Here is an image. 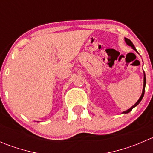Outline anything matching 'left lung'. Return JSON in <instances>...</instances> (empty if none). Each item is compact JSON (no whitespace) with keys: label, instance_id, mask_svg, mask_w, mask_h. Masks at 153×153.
Wrapping results in <instances>:
<instances>
[{"label":"left lung","instance_id":"obj_1","mask_svg":"<svg viewBox=\"0 0 153 153\" xmlns=\"http://www.w3.org/2000/svg\"><path fill=\"white\" fill-rule=\"evenodd\" d=\"M125 39V42L126 43V44H127L128 46H129V47H131L132 48V49H135V51H136L137 52V50H136V49H135V46L133 45V44H132V41H130V40L129 39H128V38H124ZM143 74H144V75H143V91H142V94H141V97H140V98L139 99H138V101H137L136 103H135V104H134L133 106H132V107L131 108H129V109H127V110H126V111H124V112H123V113H129V112H130L131 110H132V109H133L134 107H135V106H136L137 105H138V104H139L140 102H141V100H142V98H143V95H144V92H145V86H146V75H145V73L144 72H143Z\"/></svg>","mask_w":153,"mask_h":153}]
</instances>
